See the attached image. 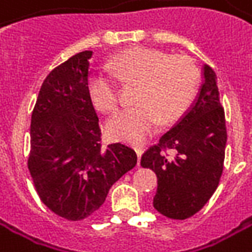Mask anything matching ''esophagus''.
I'll list each match as a JSON object with an SVG mask.
<instances>
[{"label":"esophagus","mask_w":252,"mask_h":252,"mask_svg":"<svg viewBox=\"0 0 252 252\" xmlns=\"http://www.w3.org/2000/svg\"><path fill=\"white\" fill-rule=\"evenodd\" d=\"M135 152H136L138 160H139V159H141V156H142V153H143V148L142 146H135Z\"/></svg>","instance_id":"1"}]
</instances>
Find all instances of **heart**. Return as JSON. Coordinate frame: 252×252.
<instances>
[{
  "instance_id": "heart-1",
  "label": "heart",
  "mask_w": 252,
  "mask_h": 252,
  "mask_svg": "<svg viewBox=\"0 0 252 252\" xmlns=\"http://www.w3.org/2000/svg\"><path fill=\"white\" fill-rule=\"evenodd\" d=\"M111 71L121 82L138 83L134 92L136 104L118 113L107 124L110 136L123 142H142L155 132L159 118L167 124L180 117L194 101L201 85V72L191 58L155 48L123 51L113 60ZM88 89L100 111H117L121 100L111 75L92 74Z\"/></svg>"
}]
</instances>
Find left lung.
<instances>
[{"instance_id": "left-lung-1", "label": "left lung", "mask_w": 252, "mask_h": 252, "mask_svg": "<svg viewBox=\"0 0 252 252\" xmlns=\"http://www.w3.org/2000/svg\"><path fill=\"white\" fill-rule=\"evenodd\" d=\"M227 132L218 78L204 66V83L194 104L142 155L141 166L158 176L153 206L170 219L184 220L211 199L223 173ZM167 150L175 156L169 158Z\"/></svg>"}]
</instances>
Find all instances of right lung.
Returning <instances> with one entry per match:
<instances>
[{
  "mask_svg": "<svg viewBox=\"0 0 252 252\" xmlns=\"http://www.w3.org/2000/svg\"><path fill=\"white\" fill-rule=\"evenodd\" d=\"M92 54L78 53L54 68L32 113L28 167L41 202L68 220L96 212L111 186L136 164L129 146H101L99 118L88 89Z\"/></svg>",
  "mask_w": 252,
  "mask_h": 252,
  "instance_id": "right-lung-1",
  "label": "right lung"
}]
</instances>
